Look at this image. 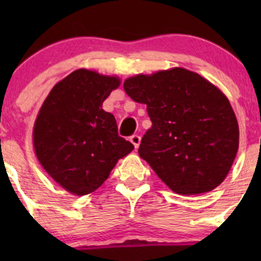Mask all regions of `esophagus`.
<instances>
[{
    "label": "esophagus",
    "mask_w": 261,
    "mask_h": 261,
    "mask_svg": "<svg viewBox=\"0 0 261 261\" xmlns=\"http://www.w3.org/2000/svg\"><path fill=\"white\" fill-rule=\"evenodd\" d=\"M140 140H141V138H140V136H139V135H136V134H135V135H133V136H131V138H130V141L134 144V146H135V149L139 146V144H140Z\"/></svg>",
    "instance_id": "esophagus-1"
}]
</instances>
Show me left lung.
<instances>
[{
	"mask_svg": "<svg viewBox=\"0 0 261 261\" xmlns=\"http://www.w3.org/2000/svg\"><path fill=\"white\" fill-rule=\"evenodd\" d=\"M123 89L146 105L152 123L139 155L172 191L192 196L222 183L239 149V125L220 89L183 68L131 77Z\"/></svg>",
	"mask_w": 261,
	"mask_h": 261,
	"instance_id": "8db88e82",
	"label": "left lung"
}]
</instances>
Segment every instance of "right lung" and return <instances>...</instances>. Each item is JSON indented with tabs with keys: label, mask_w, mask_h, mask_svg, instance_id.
<instances>
[{
	"label": "right lung",
	"mask_w": 261,
	"mask_h": 261,
	"mask_svg": "<svg viewBox=\"0 0 261 261\" xmlns=\"http://www.w3.org/2000/svg\"><path fill=\"white\" fill-rule=\"evenodd\" d=\"M120 80L78 69L55 84L34 126V147L46 173L63 188L84 196L109 178L134 145L118 136L115 116L102 103Z\"/></svg>",
	"instance_id": "add662e5"
}]
</instances>
